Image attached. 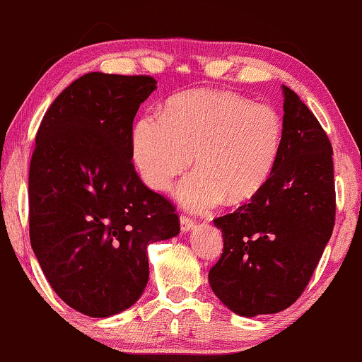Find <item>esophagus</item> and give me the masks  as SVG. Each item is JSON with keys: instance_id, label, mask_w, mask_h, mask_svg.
<instances>
[{"instance_id": "34e87169", "label": "esophagus", "mask_w": 362, "mask_h": 362, "mask_svg": "<svg viewBox=\"0 0 362 362\" xmlns=\"http://www.w3.org/2000/svg\"><path fill=\"white\" fill-rule=\"evenodd\" d=\"M193 226H195V220H192L190 216H180V230L183 233H188L190 230H193Z\"/></svg>"}]
</instances>
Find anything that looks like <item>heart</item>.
<instances>
[{"instance_id":"obj_1","label":"heart","mask_w":362,"mask_h":362,"mask_svg":"<svg viewBox=\"0 0 362 362\" xmlns=\"http://www.w3.org/2000/svg\"><path fill=\"white\" fill-rule=\"evenodd\" d=\"M279 113L231 91L202 90L177 95L162 106L159 119L137 121L131 134L132 160L141 179L162 192L190 165L177 188L192 210L225 200L249 202L271 177L282 149Z\"/></svg>"}]
</instances>
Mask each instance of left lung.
Wrapping results in <instances>:
<instances>
[{"instance_id": "left-lung-1", "label": "left lung", "mask_w": 362, "mask_h": 362, "mask_svg": "<svg viewBox=\"0 0 362 362\" xmlns=\"http://www.w3.org/2000/svg\"><path fill=\"white\" fill-rule=\"evenodd\" d=\"M284 141L261 192L213 220L223 254L210 269L211 290L241 317L288 308L307 287L334 226L333 149L322 124L282 85Z\"/></svg>"}]
</instances>
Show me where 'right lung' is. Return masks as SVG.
<instances>
[{"mask_svg":"<svg viewBox=\"0 0 362 362\" xmlns=\"http://www.w3.org/2000/svg\"><path fill=\"white\" fill-rule=\"evenodd\" d=\"M157 88L146 75L86 74L60 93L35 136L29 169L30 246L69 307L106 318L149 281L147 246L179 234L169 200L132 165V121Z\"/></svg>","mask_w":362,"mask_h":362,"instance_id":"add662e5","label":"right lung"}]
</instances>
